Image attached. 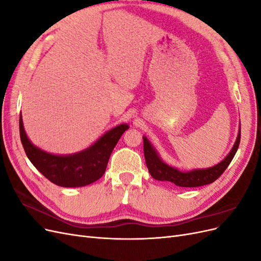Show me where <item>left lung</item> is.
I'll return each mask as SVG.
<instances>
[{
    "label": "left lung",
    "mask_w": 261,
    "mask_h": 261,
    "mask_svg": "<svg viewBox=\"0 0 261 261\" xmlns=\"http://www.w3.org/2000/svg\"><path fill=\"white\" fill-rule=\"evenodd\" d=\"M143 139L147 168L149 170V173L154 179L161 181L168 180L179 187H199L213 183V181L222 175V173L226 170L228 164L231 163L236 151H238L239 149L241 141V127L238 139L235 141L233 149L223 161H221L219 164L209 169L193 170L191 172H180L174 168L169 167L168 164H165L164 162L161 161L159 155L155 152L153 147L150 145L148 139L146 137H143Z\"/></svg>",
    "instance_id": "1"
}]
</instances>
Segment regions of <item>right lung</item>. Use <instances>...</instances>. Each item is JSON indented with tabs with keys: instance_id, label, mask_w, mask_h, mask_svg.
Instances as JSON below:
<instances>
[{
	"instance_id": "add662e5",
	"label": "right lung",
	"mask_w": 261,
	"mask_h": 261,
	"mask_svg": "<svg viewBox=\"0 0 261 261\" xmlns=\"http://www.w3.org/2000/svg\"><path fill=\"white\" fill-rule=\"evenodd\" d=\"M128 125L109 130L90 148L70 155H54L35 147L27 138L19 115V135L23 150L35 168L53 184L62 187L89 185L105 174L115 145Z\"/></svg>"
}]
</instances>
